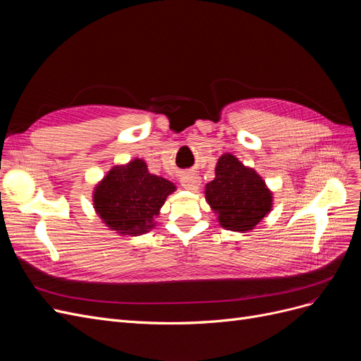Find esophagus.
Returning <instances> with one entry per match:
<instances>
[{
    "instance_id": "esophagus-1",
    "label": "esophagus",
    "mask_w": 361,
    "mask_h": 361,
    "mask_svg": "<svg viewBox=\"0 0 361 361\" xmlns=\"http://www.w3.org/2000/svg\"><path fill=\"white\" fill-rule=\"evenodd\" d=\"M200 183H202V179H200L199 174H195V173L188 174V176H185L182 179V187L185 190H190V191L197 190L200 187Z\"/></svg>"
}]
</instances>
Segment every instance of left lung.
<instances>
[{"label":"left lung","instance_id":"obj_1","mask_svg":"<svg viewBox=\"0 0 361 361\" xmlns=\"http://www.w3.org/2000/svg\"><path fill=\"white\" fill-rule=\"evenodd\" d=\"M204 199L226 231L245 233L272 209V191L260 174L232 154L216 161L215 178L204 187Z\"/></svg>","mask_w":361,"mask_h":361}]
</instances>
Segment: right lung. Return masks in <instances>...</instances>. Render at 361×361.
Returning a JSON list of instances; mask_svg holds the SVG:
<instances>
[{"mask_svg":"<svg viewBox=\"0 0 361 361\" xmlns=\"http://www.w3.org/2000/svg\"><path fill=\"white\" fill-rule=\"evenodd\" d=\"M176 185L147 170L135 158L114 166L94 185L93 207L110 231L122 236H140L157 226L162 204Z\"/></svg>","mask_w":361,"mask_h":361,"instance_id":"right-lung-1","label":"right lung"}]
</instances>
